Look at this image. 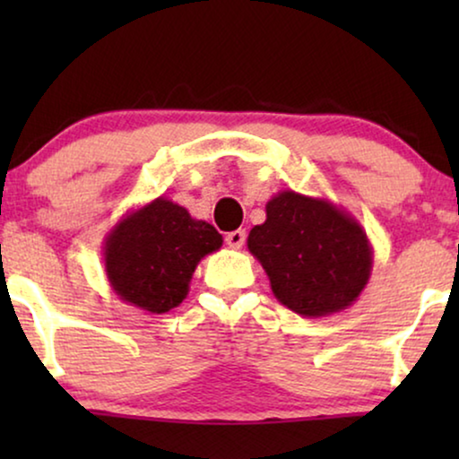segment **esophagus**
<instances>
[{"instance_id":"1","label":"esophagus","mask_w":459,"mask_h":459,"mask_svg":"<svg viewBox=\"0 0 459 459\" xmlns=\"http://www.w3.org/2000/svg\"><path fill=\"white\" fill-rule=\"evenodd\" d=\"M244 240H247V231L244 230H234L225 236V242H228L230 248H242Z\"/></svg>"}]
</instances>
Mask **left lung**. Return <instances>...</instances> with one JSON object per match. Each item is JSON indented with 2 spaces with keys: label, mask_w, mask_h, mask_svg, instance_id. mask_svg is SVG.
I'll return each mask as SVG.
<instances>
[{
  "label": "left lung",
  "mask_w": 459,
  "mask_h": 459,
  "mask_svg": "<svg viewBox=\"0 0 459 459\" xmlns=\"http://www.w3.org/2000/svg\"><path fill=\"white\" fill-rule=\"evenodd\" d=\"M265 212L247 244L281 305L303 317H325L359 299L374 250L351 212L294 190L275 194Z\"/></svg>",
  "instance_id": "left-lung-1"
}]
</instances>
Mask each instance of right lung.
<instances>
[{
  "label": "right lung",
  "mask_w": 459,
  "mask_h": 459,
  "mask_svg": "<svg viewBox=\"0 0 459 459\" xmlns=\"http://www.w3.org/2000/svg\"><path fill=\"white\" fill-rule=\"evenodd\" d=\"M211 223L173 200L154 198L131 211L104 240V269L115 294L148 313H167L187 297L200 259L221 248Z\"/></svg>",
  "instance_id": "1"
}]
</instances>
